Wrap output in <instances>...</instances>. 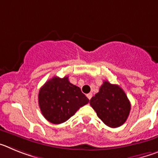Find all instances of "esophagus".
<instances>
[{
	"instance_id": "34e87169",
	"label": "esophagus",
	"mask_w": 158,
	"mask_h": 158,
	"mask_svg": "<svg viewBox=\"0 0 158 158\" xmlns=\"http://www.w3.org/2000/svg\"><path fill=\"white\" fill-rule=\"evenodd\" d=\"M86 96H87V97L89 98V100H91V98L93 97V94H92V93H89V94H87Z\"/></svg>"
}]
</instances>
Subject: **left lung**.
Returning <instances> with one entry per match:
<instances>
[{
	"mask_svg": "<svg viewBox=\"0 0 158 158\" xmlns=\"http://www.w3.org/2000/svg\"><path fill=\"white\" fill-rule=\"evenodd\" d=\"M89 104L104 123L112 128L126 122L131 111V103L126 93L119 86L107 81H104Z\"/></svg>",
	"mask_w": 158,
	"mask_h": 158,
	"instance_id": "left-lung-1",
	"label": "left lung"
}]
</instances>
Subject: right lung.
Returning <instances> with one entry per match:
<instances>
[{"mask_svg":"<svg viewBox=\"0 0 158 158\" xmlns=\"http://www.w3.org/2000/svg\"><path fill=\"white\" fill-rule=\"evenodd\" d=\"M89 101L80 88L69 81L68 77H54L42 86L39 93V105L42 114L54 124L68 120Z\"/></svg>","mask_w":158,"mask_h":158,"instance_id":"right-lung-1","label":"right lung"}]
</instances>
